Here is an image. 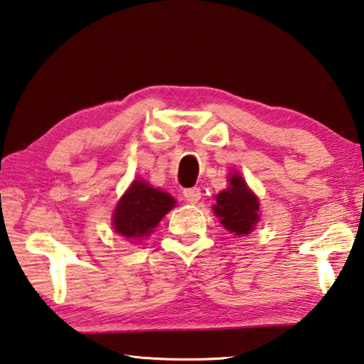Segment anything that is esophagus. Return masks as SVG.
Segmentation results:
<instances>
[{"label": "esophagus", "instance_id": "obj_1", "mask_svg": "<svg viewBox=\"0 0 364 364\" xmlns=\"http://www.w3.org/2000/svg\"><path fill=\"white\" fill-rule=\"evenodd\" d=\"M183 196H186V200L188 203H198L200 198H201V190L200 187H192V188H186L183 190Z\"/></svg>", "mask_w": 364, "mask_h": 364}]
</instances>
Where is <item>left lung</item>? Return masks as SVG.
<instances>
[{
  "instance_id": "1",
  "label": "left lung",
  "mask_w": 364,
  "mask_h": 364,
  "mask_svg": "<svg viewBox=\"0 0 364 364\" xmlns=\"http://www.w3.org/2000/svg\"><path fill=\"white\" fill-rule=\"evenodd\" d=\"M229 177V187L216 195L213 210L230 234L247 235L259 221V201L238 172Z\"/></svg>"
}]
</instances>
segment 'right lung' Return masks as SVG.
<instances>
[{
  "label": "right lung",
  "instance_id": "obj_1",
  "mask_svg": "<svg viewBox=\"0 0 364 364\" xmlns=\"http://www.w3.org/2000/svg\"><path fill=\"white\" fill-rule=\"evenodd\" d=\"M174 206L176 200L169 193L153 188L145 181H134L112 213V225L127 240H140L150 235Z\"/></svg>",
  "mask_w": 364,
  "mask_h": 364
}]
</instances>
